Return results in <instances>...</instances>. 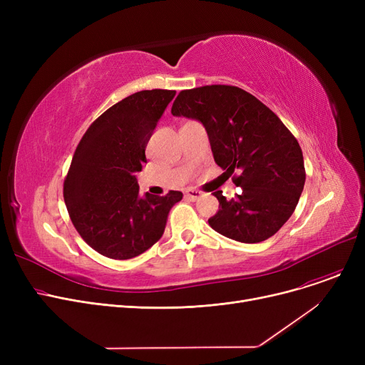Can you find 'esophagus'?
<instances>
[{
    "label": "esophagus",
    "mask_w": 365,
    "mask_h": 365,
    "mask_svg": "<svg viewBox=\"0 0 365 365\" xmlns=\"http://www.w3.org/2000/svg\"><path fill=\"white\" fill-rule=\"evenodd\" d=\"M185 197L187 200H190V201H197V200H200L202 197V194L200 192V190H197V189H186L185 190Z\"/></svg>",
    "instance_id": "1"
}]
</instances>
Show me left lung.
<instances>
[{"instance_id":"1","label":"left lung","mask_w":365,"mask_h":365,"mask_svg":"<svg viewBox=\"0 0 365 365\" xmlns=\"http://www.w3.org/2000/svg\"><path fill=\"white\" fill-rule=\"evenodd\" d=\"M171 113L200 121L215 161L232 175L241 192L226 200L210 226L245 244L264 241L290 219L304 186L303 153L296 138L253 94L234 86H204L179 93Z\"/></svg>"}]
</instances>
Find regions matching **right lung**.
I'll return each mask as SVG.
<instances>
[{"label":"right lung","mask_w":365,"mask_h":365,"mask_svg":"<svg viewBox=\"0 0 365 365\" xmlns=\"http://www.w3.org/2000/svg\"><path fill=\"white\" fill-rule=\"evenodd\" d=\"M175 90H143L110 106L78 143L63 183L68 213L81 238L109 259L145 253L164 234L171 207L183 197L139 194L136 173Z\"/></svg>","instance_id":"1"}]
</instances>
